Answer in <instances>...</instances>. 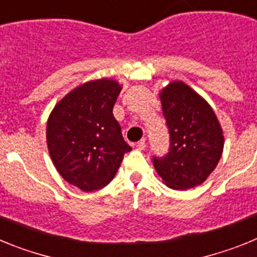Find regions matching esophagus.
<instances>
[{"mask_svg":"<svg viewBox=\"0 0 257 257\" xmlns=\"http://www.w3.org/2000/svg\"><path fill=\"white\" fill-rule=\"evenodd\" d=\"M145 147H147V143H145V139H142L140 142H138L136 144V149H139V151H144Z\"/></svg>","mask_w":257,"mask_h":257,"instance_id":"34e87169","label":"esophagus"}]
</instances>
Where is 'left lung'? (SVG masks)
Segmentation results:
<instances>
[{
    "instance_id": "1",
    "label": "left lung",
    "mask_w": 257,
    "mask_h": 257,
    "mask_svg": "<svg viewBox=\"0 0 257 257\" xmlns=\"http://www.w3.org/2000/svg\"><path fill=\"white\" fill-rule=\"evenodd\" d=\"M170 134L169 153L153 157V166L167 187L185 190L202 184L219 163L224 135L207 101L181 81L160 95Z\"/></svg>"
}]
</instances>
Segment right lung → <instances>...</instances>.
I'll return each mask as SVG.
<instances>
[{
  "mask_svg": "<svg viewBox=\"0 0 257 257\" xmlns=\"http://www.w3.org/2000/svg\"><path fill=\"white\" fill-rule=\"evenodd\" d=\"M121 86L90 81L65 95L47 121V148L61 178L83 192L108 185L131 147L123 140L113 106Z\"/></svg>",
  "mask_w": 257,
  "mask_h": 257,
  "instance_id": "1",
  "label": "right lung"
}]
</instances>
